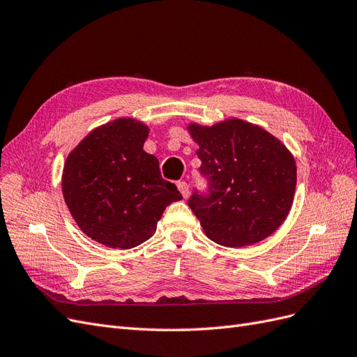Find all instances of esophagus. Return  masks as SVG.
<instances>
[{
	"mask_svg": "<svg viewBox=\"0 0 357 357\" xmlns=\"http://www.w3.org/2000/svg\"><path fill=\"white\" fill-rule=\"evenodd\" d=\"M177 188L181 192V195L188 198V195H189V185H188V183L186 181H177Z\"/></svg>",
	"mask_w": 357,
	"mask_h": 357,
	"instance_id": "34e87169",
	"label": "esophagus"
}]
</instances>
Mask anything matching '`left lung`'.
<instances>
[{
    "mask_svg": "<svg viewBox=\"0 0 357 357\" xmlns=\"http://www.w3.org/2000/svg\"><path fill=\"white\" fill-rule=\"evenodd\" d=\"M199 176L188 205L205 235L226 247L262 241L284 222L294 201L296 165L289 150L262 128L238 119L190 125Z\"/></svg>",
    "mask_w": 357,
    "mask_h": 357,
    "instance_id": "8db88e82",
    "label": "left lung"
}]
</instances>
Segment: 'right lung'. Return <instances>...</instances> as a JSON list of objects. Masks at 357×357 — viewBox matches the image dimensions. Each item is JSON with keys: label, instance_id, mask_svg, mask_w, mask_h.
Returning a JSON list of instances; mask_svg holds the SVG:
<instances>
[{"label": "right lung", "instance_id": "obj_1", "mask_svg": "<svg viewBox=\"0 0 357 357\" xmlns=\"http://www.w3.org/2000/svg\"><path fill=\"white\" fill-rule=\"evenodd\" d=\"M147 135L142 122L116 119L93 129L67 158L63 198L80 229L104 245L144 243L168 205L183 198L162 178L156 156L143 150Z\"/></svg>", "mask_w": 357, "mask_h": 357}]
</instances>
